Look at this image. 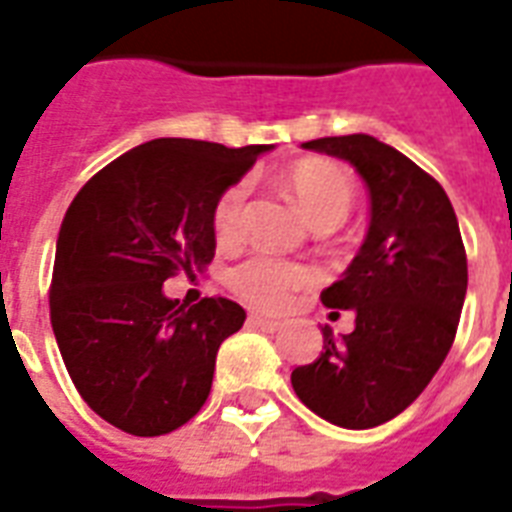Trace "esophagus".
I'll list each match as a JSON object with an SVG mask.
<instances>
[{
  "mask_svg": "<svg viewBox=\"0 0 512 512\" xmlns=\"http://www.w3.org/2000/svg\"><path fill=\"white\" fill-rule=\"evenodd\" d=\"M249 324H252V327H257V329H263V332H279L281 327H284V324H281V321H273V319H265V316H257V313H252V316H249Z\"/></svg>",
  "mask_w": 512,
  "mask_h": 512,
  "instance_id": "esophagus-1",
  "label": "esophagus"
}]
</instances>
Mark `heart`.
Segmentation results:
<instances>
[{
  "mask_svg": "<svg viewBox=\"0 0 512 512\" xmlns=\"http://www.w3.org/2000/svg\"><path fill=\"white\" fill-rule=\"evenodd\" d=\"M287 188L295 196L297 207L319 225H340L353 209L356 199V183L345 167L327 159H308L295 164L287 172ZM249 183L239 180L231 188H225L212 209V225L220 241H233L241 233L244 223V204H247ZM313 281V271L308 265L287 263L271 255H252L233 265L228 273V284L247 303L263 308V311H281L292 300V292Z\"/></svg>",
  "mask_w": 512,
  "mask_h": 512,
  "instance_id": "obj_1",
  "label": "heart"
}]
</instances>
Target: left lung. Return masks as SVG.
<instances>
[{"label": "left lung", "mask_w": 512, "mask_h": 512, "mask_svg": "<svg viewBox=\"0 0 512 512\" xmlns=\"http://www.w3.org/2000/svg\"><path fill=\"white\" fill-rule=\"evenodd\" d=\"M303 148L356 167L369 191V231L340 281L321 292L327 308L353 311L356 327L340 337L324 327L321 356L297 366L292 388L332 425L377 428L428 388L452 348L468 292L460 225L444 188L372 135Z\"/></svg>", "instance_id": "left-lung-1"}]
</instances>
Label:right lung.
Segmentation results:
<instances>
[{
	"mask_svg": "<svg viewBox=\"0 0 512 512\" xmlns=\"http://www.w3.org/2000/svg\"><path fill=\"white\" fill-rule=\"evenodd\" d=\"M271 148L148 140L71 201L55 247L52 332L76 390L114 428L164 436L207 401L217 350L247 313L225 297L180 305L164 281L207 268L217 196Z\"/></svg>",
	"mask_w": 512,
	"mask_h": 512,
	"instance_id": "add662e5",
	"label": "right lung"
}]
</instances>
